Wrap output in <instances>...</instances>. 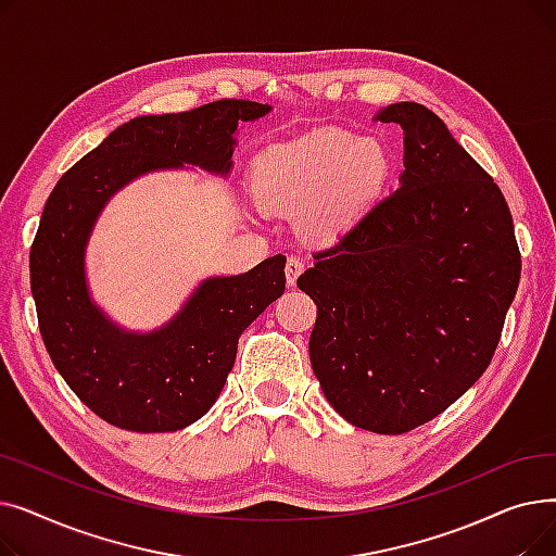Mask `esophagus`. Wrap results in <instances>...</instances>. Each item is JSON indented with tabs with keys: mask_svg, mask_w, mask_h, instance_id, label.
Masks as SVG:
<instances>
[{
	"mask_svg": "<svg viewBox=\"0 0 556 556\" xmlns=\"http://www.w3.org/2000/svg\"><path fill=\"white\" fill-rule=\"evenodd\" d=\"M304 270V261L295 254H290L288 261H286V283L288 286H295L298 283V277L302 275Z\"/></svg>",
	"mask_w": 556,
	"mask_h": 556,
	"instance_id": "1",
	"label": "esophagus"
}]
</instances>
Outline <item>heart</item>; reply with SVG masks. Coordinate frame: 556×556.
Wrapping results in <instances>:
<instances>
[{
  "instance_id": "b5f03b06",
  "label": "heart",
  "mask_w": 556,
  "mask_h": 556,
  "mask_svg": "<svg viewBox=\"0 0 556 556\" xmlns=\"http://www.w3.org/2000/svg\"><path fill=\"white\" fill-rule=\"evenodd\" d=\"M390 170L383 139L327 128L263 153L256 189L270 207H308V225L333 233L361 214Z\"/></svg>"
}]
</instances>
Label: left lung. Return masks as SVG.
Segmentation results:
<instances>
[{"mask_svg": "<svg viewBox=\"0 0 556 556\" xmlns=\"http://www.w3.org/2000/svg\"><path fill=\"white\" fill-rule=\"evenodd\" d=\"M403 128L399 189L313 254L311 365L333 410L401 434L442 415L489 367L520 279L511 212L491 175L421 103Z\"/></svg>", "mask_w": 556, "mask_h": 556, "instance_id": "obj_1", "label": "left lung"}]
</instances>
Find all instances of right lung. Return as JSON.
Listing matches in <instances>:
<instances>
[{
  "instance_id": "add662e5",
  "label": "right lung",
  "mask_w": 556,
  "mask_h": 556,
  "mask_svg": "<svg viewBox=\"0 0 556 556\" xmlns=\"http://www.w3.org/2000/svg\"><path fill=\"white\" fill-rule=\"evenodd\" d=\"M273 108L223 99L178 114H143L112 130L53 187L31 245V293L47 352L103 421L173 432L207 415L237 361L239 336L286 288L281 254L237 277L204 279L170 323L132 333L92 302L85 248L108 200L151 170H231L241 122Z\"/></svg>"
}]
</instances>
